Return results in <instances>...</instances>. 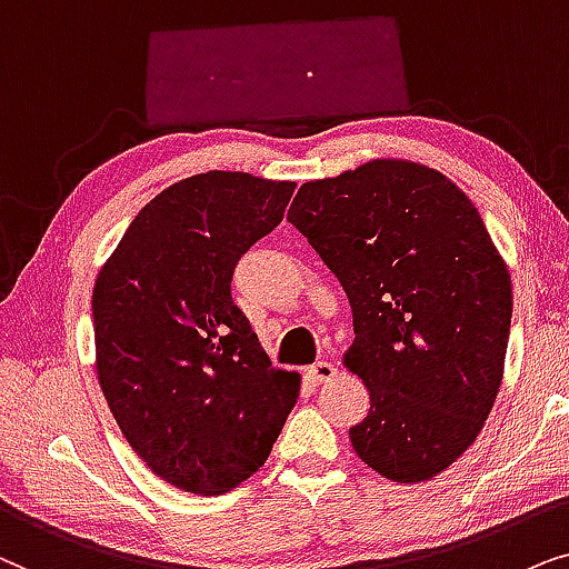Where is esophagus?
<instances>
[{
  "label": "esophagus",
  "mask_w": 569,
  "mask_h": 569,
  "mask_svg": "<svg viewBox=\"0 0 569 569\" xmlns=\"http://www.w3.org/2000/svg\"><path fill=\"white\" fill-rule=\"evenodd\" d=\"M336 375H338V367L332 361H315L312 367H307L309 382H315V385L330 382Z\"/></svg>",
  "instance_id": "esophagus-1"
}]
</instances>
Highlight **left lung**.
I'll use <instances>...</instances> for the list:
<instances>
[{
	"instance_id": "left-lung-1",
	"label": "left lung",
	"mask_w": 569,
	"mask_h": 569,
	"mask_svg": "<svg viewBox=\"0 0 569 569\" xmlns=\"http://www.w3.org/2000/svg\"><path fill=\"white\" fill-rule=\"evenodd\" d=\"M289 223L351 301L343 367L369 390L356 456L390 481L435 479L479 437L505 372L512 283L479 210L437 169L375 158L305 181Z\"/></svg>"
}]
</instances>
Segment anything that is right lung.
Here are the masks:
<instances>
[{
    "label": "right lung",
    "mask_w": 569,
    "mask_h": 569,
    "mask_svg": "<svg viewBox=\"0 0 569 569\" xmlns=\"http://www.w3.org/2000/svg\"><path fill=\"white\" fill-rule=\"evenodd\" d=\"M297 181L206 171L134 216L93 286L96 375L130 448L200 497L247 481L297 403L231 301L239 257L283 218Z\"/></svg>",
    "instance_id": "add662e5"
}]
</instances>
